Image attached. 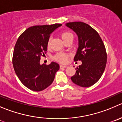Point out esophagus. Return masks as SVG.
<instances>
[{"instance_id": "34e87169", "label": "esophagus", "mask_w": 122, "mask_h": 122, "mask_svg": "<svg viewBox=\"0 0 122 122\" xmlns=\"http://www.w3.org/2000/svg\"><path fill=\"white\" fill-rule=\"evenodd\" d=\"M60 68H67V66H62V65H60Z\"/></svg>"}]
</instances>
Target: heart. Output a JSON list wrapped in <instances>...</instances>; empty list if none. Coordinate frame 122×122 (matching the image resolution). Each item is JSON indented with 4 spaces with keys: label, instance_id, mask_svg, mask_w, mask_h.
I'll return each mask as SVG.
<instances>
[{
    "label": "heart",
    "instance_id": "1",
    "mask_svg": "<svg viewBox=\"0 0 122 122\" xmlns=\"http://www.w3.org/2000/svg\"><path fill=\"white\" fill-rule=\"evenodd\" d=\"M61 38L62 39L64 42H67V41L70 39H73V35L69 31H64L61 33ZM51 37H49L47 41V46L49 48L51 46ZM70 54L67 53L62 52H60L55 54L54 56V59L56 61L61 62V63H66L67 61V60L69 58Z\"/></svg>",
    "mask_w": 122,
    "mask_h": 122
}]
</instances>
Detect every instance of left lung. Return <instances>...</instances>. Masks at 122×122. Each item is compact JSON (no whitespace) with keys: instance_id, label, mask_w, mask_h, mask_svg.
<instances>
[{"instance_id":"obj_1","label":"left lung","mask_w":122,"mask_h":122,"mask_svg":"<svg viewBox=\"0 0 122 122\" xmlns=\"http://www.w3.org/2000/svg\"><path fill=\"white\" fill-rule=\"evenodd\" d=\"M67 27L76 33L79 48L74 61H81L77 67L72 81L81 87H90L102 76L107 63L106 47L99 34L89 25L82 22H68Z\"/></svg>"}]
</instances>
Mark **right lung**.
<instances>
[{
    "label": "right lung",
    "mask_w": 122,
    "mask_h": 122,
    "mask_svg": "<svg viewBox=\"0 0 122 122\" xmlns=\"http://www.w3.org/2000/svg\"><path fill=\"white\" fill-rule=\"evenodd\" d=\"M61 24L35 25L27 28L18 39L14 49V70L22 84L29 89L42 91L52 84L58 64H40V60L47 51V41L51 33Z\"/></svg>",
    "instance_id": "add662e5"
}]
</instances>
